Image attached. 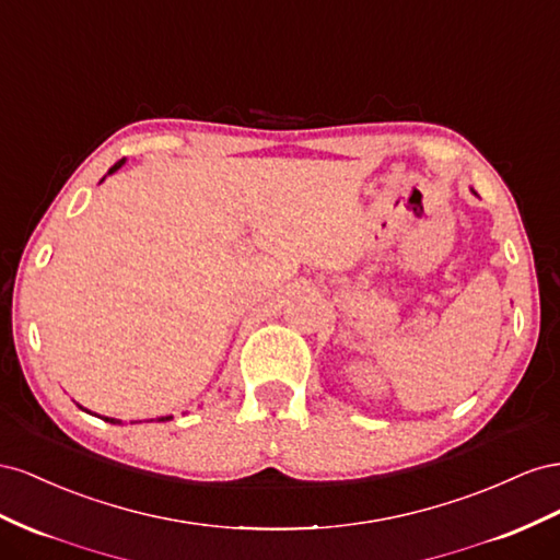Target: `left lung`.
I'll list each match as a JSON object with an SVG mask.
<instances>
[{"label":"left lung","mask_w":560,"mask_h":560,"mask_svg":"<svg viewBox=\"0 0 560 560\" xmlns=\"http://www.w3.org/2000/svg\"><path fill=\"white\" fill-rule=\"evenodd\" d=\"M474 195H476V191H474Z\"/></svg>","instance_id":"8db88e82"}]
</instances>
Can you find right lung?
I'll list each match as a JSON object with an SVG mask.
<instances>
[{
    "mask_svg": "<svg viewBox=\"0 0 560 560\" xmlns=\"http://www.w3.org/2000/svg\"><path fill=\"white\" fill-rule=\"evenodd\" d=\"M124 162H126V159H121V162H117L115 166H112L107 173H115V171H119L121 166H124ZM89 412V410H86ZM105 422H109V424H121V420H115V418H103ZM166 420H171V415H166V418H156V422H166Z\"/></svg>",
    "mask_w": 560,
    "mask_h": 560,
    "instance_id": "obj_1",
    "label": "right lung"
}]
</instances>
